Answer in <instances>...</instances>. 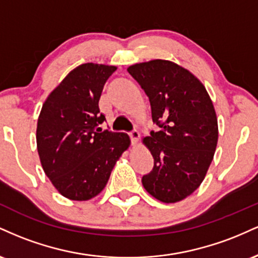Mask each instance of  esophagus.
I'll return each mask as SVG.
<instances>
[{"mask_svg": "<svg viewBox=\"0 0 258 258\" xmlns=\"http://www.w3.org/2000/svg\"><path fill=\"white\" fill-rule=\"evenodd\" d=\"M130 137H131L132 144H137V142L139 139V132L137 131V130H133L132 132H130Z\"/></svg>", "mask_w": 258, "mask_h": 258, "instance_id": "1", "label": "esophagus"}]
</instances>
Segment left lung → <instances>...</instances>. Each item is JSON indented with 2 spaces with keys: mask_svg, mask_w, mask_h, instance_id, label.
Returning a JSON list of instances; mask_svg holds the SVG:
<instances>
[{
  "mask_svg": "<svg viewBox=\"0 0 258 258\" xmlns=\"http://www.w3.org/2000/svg\"><path fill=\"white\" fill-rule=\"evenodd\" d=\"M160 131L143 139L154 167L142 177L146 190L162 203H177L199 188L218 141L216 111L206 88L191 73L162 59L131 65Z\"/></svg>",
  "mask_w": 258,
  "mask_h": 258,
  "instance_id": "1",
  "label": "left lung"
}]
</instances>
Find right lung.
Segmentation results:
<instances>
[{
    "mask_svg": "<svg viewBox=\"0 0 258 258\" xmlns=\"http://www.w3.org/2000/svg\"><path fill=\"white\" fill-rule=\"evenodd\" d=\"M116 67L86 63L72 70L41 109L37 152L44 173L63 197L85 201L108 183L130 137L98 127L105 116L99 98Z\"/></svg>",
    "mask_w": 258,
    "mask_h": 258,
    "instance_id": "right-lung-1",
    "label": "right lung"
}]
</instances>
